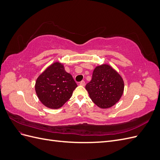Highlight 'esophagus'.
<instances>
[{
    "mask_svg": "<svg viewBox=\"0 0 160 160\" xmlns=\"http://www.w3.org/2000/svg\"><path fill=\"white\" fill-rule=\"evenodd\" d=\"M80 85H81V86H85V82L84 81H81L80 82Z\"/></svg>",
    "mask_w": 160,
    "mask_h": 160,
    "instance_id": "34e87169",
    "label": "esophagus"
}]
</instances>
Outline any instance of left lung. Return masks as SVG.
I'll use <instances>...</instances> for the list:
<instances>
[{
    "instance_id": "left-lung-1",
    "label": "left lung",
    "mask_w": 160,
    "mask_h": 160,
    "mask_svg": "<svg viewBox=\"0 0 160 160\" xmlns=\"http://www.w3.org/2000/svg\"><path fill=\"white\" fill-rule=\"evenodd\" d=\"M86 90L93 102L101 109H107L118 103L123 93L122 77L108 64L97 66Z\"/></svg>"
}]
</instances>
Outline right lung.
<instances>
[{
	"label": "right lung",
	"mask_w": 160,
	"mask_h": 160,
	"mask_svg": "<svg viewBox=\"0 0 160 160\" xmlns=\"http://www.w3.org/2000/svg\"><path fill=\"white\" fill-rule=\"evenodd\" d=\"M77 87L71 74L59 62L51 64L38 77L35 91L41 102L50 109L61 108Z\"/></svg>",
	"instance_id": "1"
}]
</instances>
